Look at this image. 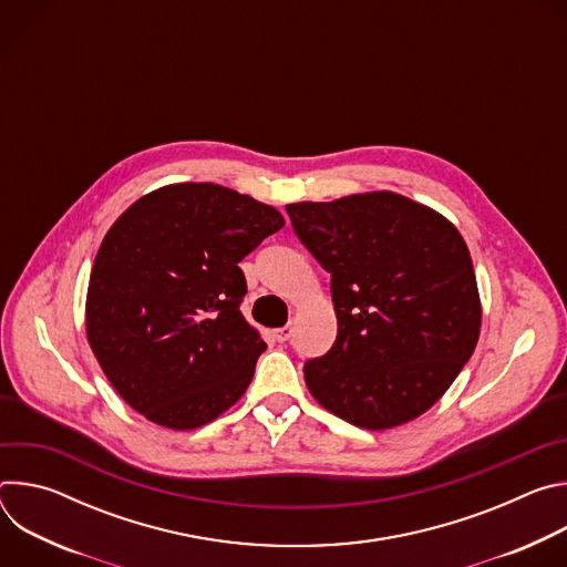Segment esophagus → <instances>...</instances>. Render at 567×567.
Instances as JSON below:
<instances>
[{
	"label": "esophagus",
	"instance_id": "obj_1",
	"mask_svg": "<svg viewBox=\"0 0 567 567\" xmlns=\"http://www.w3.org/2000/svg\"><path fill=\"white\" fill-rule=\"evenodd\" d=\"M291 334H293V328H291V326H285V328H278V330L274 332V339H276L278 343H285V341L291 339Z\"/></svg>",
	"mask_w": 567,
	"mask_h": 567
}]
</instances>
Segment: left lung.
<instances>
[{
  "label": "left lung",
  "mask_w": 567,
  "mask_h": 567,
  "mask_svg": "<svg viewBox=\"0 0 567 567\" xmlns=\"http://www.w3.org/2000/svg\"><path fill=\"white\" fill-rule=\"evenodd\" d=\"M287 213L332 276L339 322L330 352L302 368L313 399L368 431L426 413L480 334L473 262L457 228L385 190L289 204Z\"/></svg>",
  "instance_id": "left-lung-1"
}]
</instances>
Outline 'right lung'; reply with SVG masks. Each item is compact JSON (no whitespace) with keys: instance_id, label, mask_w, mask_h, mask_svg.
Instances as JSON below:
<instances>
[{"instance_id":"obj_1","label":"right lung","mask_w":567,"mask_h":567,"mask_svg":"<svg viewBox=\"0 0 567 567\" xmlns=\"http://www.w3.org/2000/svg\"><path fill=\"white\" fill-rule=\"evenodd\" d=\"M285 226L274 206L215 184L134 202L107 230L87 289V339L130 406L190 431L245 394L267 343L239 311L237 267Z\"/></svg>"}]
</instances>
